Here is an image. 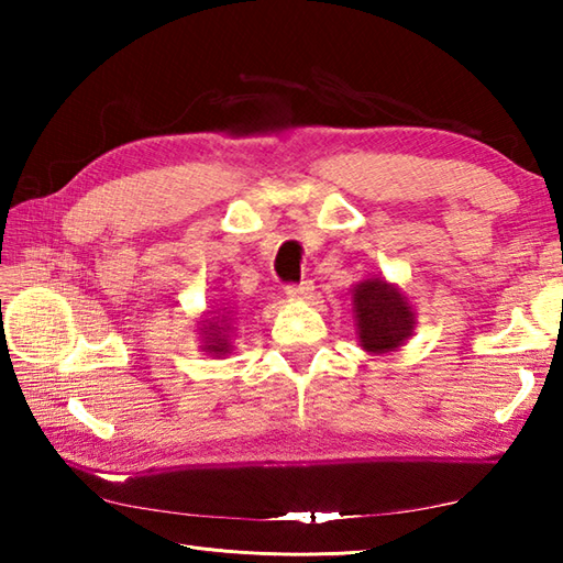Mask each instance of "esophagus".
Segmentation results:
<instances>
[{"label": "esophagus", "instance_id": "esophagus-1", "mask_svg": "<svg viewBox=\"0 0 563 563\" xmlns=\"http://www.w3.org/2000/svg\"><path fill=\"white\" fill-rule=\"evenodd\" d=\"M285 295H288L290 300H312L314 285L312 280H305L300 285H288V288H285Z\"/></svg>", "mask_w": 563, "mask_h": 563}]
</instances>
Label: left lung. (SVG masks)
<instances>
[{"mask_svg": "<svg viewBox=\"0 0 563 563\" xmlns=\"http://www.w3.org/2000/svg\"><path fill=\"white\" fill-rule=\"evenodd\" d=\"M353 312L361 349L375 355L401 349L416 327V312L406 295L382 278H367L355 285Z\"/></svg>", "mask_w": 563, "mask_h": 563, "instance_id": "8db88e82", "label": "left lung"}]
</instances>
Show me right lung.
<instances>
[{"instance_id":"add662e5","label":"right lung","mask_w":563,"mask_h":563,"mask_svg":"<svg viewBox=\"0 0 563 563\" xmlns=\"http://www.w3.org/2000/svg\"><path fill=\"white\" fill-rule=\"evenodd\" d=\"M234 307H224V314L220 317H210L200 324V339H202V345L200 349L220 357V355H227L232 351V319H234ZM210 314V312H208Z\"/></svg>"}]
</instances>
